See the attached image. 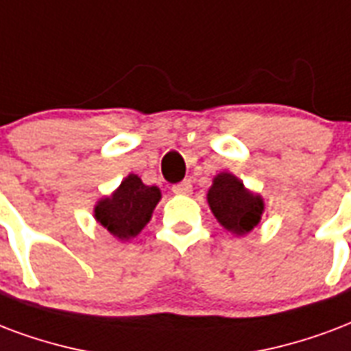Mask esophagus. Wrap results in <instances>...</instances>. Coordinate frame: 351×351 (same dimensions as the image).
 <instances>
[{
    "label": "esophagus",
    "mask_w": 351,
    "mask_h": 351,
    "mask_svg": "<svg viewBox=\"0 0 351 351\" xmlns=\"http://www.w3.org/2000/svg\"><path fill=\"white\" fill-rule=\"evenodd\" d=\"M191 191H193V186H191L189 180H184V182L173 186V193L175 195H191Z\"/></svg>",
    "instance_id": "1"
}]
</instances>
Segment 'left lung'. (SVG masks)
<instances>
[{
    "label": "left lung",
    "instance_id": "1",
    "mask_svg": "<svg viewBox=\"0 0 351 351\" xmlns=\"http://www.w3.org/2000/svg\"><path fill=\"white\" fill-rule=\"evenodd\" d=\"M206 201L217 223L236 236L249 234L261 223L266 208L261 193L245 188L238 176L227 171L214 176Z\"/></svg>",
    "mask_w": 351,
    "mask_h": 351
}]
</instances>
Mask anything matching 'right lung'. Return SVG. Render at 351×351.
Segmentation results:
<instances>
[{
  "mask_svg": "<svg viewBox=\"0 0 351 351\" xmlns=\"http://www.w3.org/2000/svg\"><path fill=\"white\" fill-rule=\"evenodd\" d=\"M160 199L162 191L158 186H147L132 173L111 195L96 201L93 215L96 223H100L117 240L128 241L147 227Z\"/></svg>",
  "mask_w": 351,
  "mask_h": 351,
  "instance_id": "1",
  "label": "right lung"
}]
</instances>
